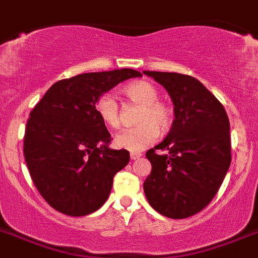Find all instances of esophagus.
<instances>
[{
    "mask_svg": "<svg viewBox=\"0 0 258 258\" xmlns=\"http://www.w3.org/2000/svg\"><path fill=\"white\" fill-rule=\"evenodd\" d=\"M142 154L141 153H131V159L132 160H136V159H140Z\"/></svg>",
    "mask_w": 258,
    "mask_h": 258,
    "instance_id": "1",
    "label": "esophagus"
}]
</instances>
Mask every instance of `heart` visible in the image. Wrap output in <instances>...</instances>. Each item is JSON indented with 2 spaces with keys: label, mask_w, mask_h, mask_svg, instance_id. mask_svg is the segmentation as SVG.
<instances>
[{
  "label": "heart",
  "mask_w": 258,
  "mask_h": 258,
  "mask_svg": "<svg viewBox=\"0 0 258 258\" xmlns=\"http://www.w3.org/2000/svg\"><path fill=\"white\" fill-rule=\"evenodd\" d=\"M127 98L142 105L138 114L140 125L124 129L116 136L114 145L118 149L140 153L149 145L155 142L159 136V129L164 131L171 124V109L164 103L158 100V90L146 81H137L124 89ZM96 112L103 122L112 127L120 125L118 103L113 94H103L96 102Z\"/></svg>",
  "instance_id": "heart-1"
}]
</instances>
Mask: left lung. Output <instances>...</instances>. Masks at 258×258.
Wrapping results in <instances>:
<instances>
[{"mask_svg":"<svg viewBox=\"0 0 258 258\" xmlns=\"http://www.w3.org/2000/svg\"><path fill=\"white\" fill-rule=\"evenodd\" d=\"M168 92L175 120L163 142L146 153L151 173L144 190L151 208L182 219L208 206L231 164L230 121L223 105L198 79L185 74L149 72ZM155 150H167L159 156Z\"/></svg>","mask_w":258,"mask_h":258,"instance_id":"obj_1","label":"left lung"}]
</instances>
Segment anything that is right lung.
<instances>
[{"mask_svg":"<svg viewBox=\"0 0 258 258\" xmlns=\"http://www.w3.org/2000/svg\"><path fill=\"white\" fill-rule=\"evenodd\" d=\"M142 77L133 69L85 73L58 81L31 111L24 159L31 179L53 209L70 217L98 210L129 151L109 149L111 134L96 112L98 99L122 81Z\"/></svg>","mask_w":258,"mask_h":258,"instance_id":"right-lung-1","label":"right lung"}]
</instances>
